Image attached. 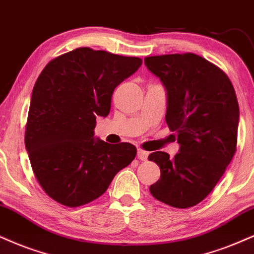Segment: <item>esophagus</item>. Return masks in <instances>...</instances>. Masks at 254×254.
I'll use <instances>...</instances> for the list:
<instances>
[{"instance_id": "1", "label": "esophagus", "mask_w": 254, "mask_h": 254, "mask_svg": "<svg viewBox=\"0 0 254 254\" xmlns=\"http://www.w3.org/2000/svg\"><path fill=\"white\" fill-rule=\"evenodd\" d=\"M137 158H139L141 161H146L147 158H148V152H146V151H143V149L139 148V149H137Z\"/></svg>"}]
</instances>
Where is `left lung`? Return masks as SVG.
Returning a JSON list of instances; mask_svg holds the SVG:
<instances>
[{
	"mask_svg": "<svg viewBox=\"0 0 254 254\" xmlns=\"http://www.w3.org/2000/svg\"><path fill=\"white\" fill-rule=\"evenodd\" d=\"M145 64L167 90L166 122L180 145L173 159L160 151L148 155L161 171L149 192L172 207H192L211 193L236 154V92L220 68L193 53L148 56Z\"/></svg>",
	"mask_w": 254,
	"mask_h": 254,
	"instance_id": "obj_1",
	"label": "left lung"
}]
</instances>
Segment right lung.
<instances>
[{
    "instance_id": "add662e5",
    "label": "right lung",
    "mask_w": 254,
    "mask_h": 254,
    "mask_svg": "<svg viewBox=\"0 0 254 254\" xmlns=\"http://www.w3.org/2000/svg\"><path fill=\"white\" fill-rule=\"evenodd\" d=\"M142 64L81 47L53 59L37 77L24 143L40 186L53 200L79 207L98 199L136 155L129 142L94 139L96 117H107L115 87Z\"/></svg>"
}]
</instances>
